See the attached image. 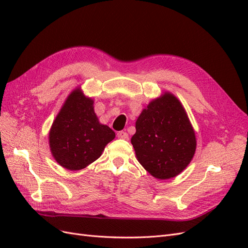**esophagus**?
<instances>
[{
	"label": "esophagus",
	"instance_id": "obj_1",
	"mask_svg": "<svg viewBox=\"0 0 248 248\" xmlns=\"http://www.w3.org/2000/svg\"><path fill=\"white\" fill-rule=\"evenodd\" d=\"M117 137L119 139H122V140H128L129 137H128V133H127L126 131H119L117 133Z\"/></svg>",
	"mask_w": 248,
	"mask_h": 248
}]
</instances>
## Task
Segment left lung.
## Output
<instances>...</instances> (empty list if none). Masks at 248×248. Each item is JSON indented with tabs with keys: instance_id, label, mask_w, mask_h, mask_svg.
Returning a JSON list of instances; mask_svg holds the SVG:
<instances>
[{
	"instance_id": "obj_1",
	"label": "left lung",
	"mask_w": 248,
	"mask_h": 248,
	"mask_svg": "<svg viewBox=\"0 0 248 248\" xmlns=\"http://www.w3.org/2000/svg\"><path fill=\"white\" fill-rule=\"evenodd\" d=\"M131 144L137 158L153 177L179 175L191 161L197 140L186 111L176 97L164 93L150 102L136 123Z\"/></svg>"
}]
</instances>
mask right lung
Segmentation results:
<instances>
[{
    "mask_svg": "<svg viewBox=\"0 0 248 248\" xmlns=\"http://www.w3.org/2000/svg\"><path fill=\"white\" fill-rule=\"evenodd\" d=\"M92 98L76 89L66 99L49 131V148L60 166L78 170L98 159L116 134L100 124Z\"/></svg>",
    "mask_w": 248,
    "mask_h": 248,
    "instance_id": "1",
    "label": "right lung"
}]
</instances>
